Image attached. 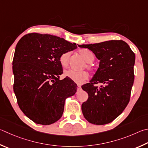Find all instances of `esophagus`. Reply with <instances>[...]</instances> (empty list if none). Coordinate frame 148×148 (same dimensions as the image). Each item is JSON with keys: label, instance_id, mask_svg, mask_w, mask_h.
Returning <instances> with one entry per match:
<instances>
[{"label": "esophagus", "instance_id": "34e87169", "mask_svg": "<svg viewBox=\"0 0 148 148\" xmlns=\"http://www.w3.org/2000/svg\"><path fill=\"white\" fill-rule=\"evenodd\" d=\"M81 86H80V85H77V90H80V89H81Z\"/></svg>", "mask_w": 148, "mask_h": 148}]
</instances>
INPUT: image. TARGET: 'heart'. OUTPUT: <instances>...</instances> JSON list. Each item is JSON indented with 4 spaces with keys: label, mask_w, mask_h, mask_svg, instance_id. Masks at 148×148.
Here are the masks:
<instances>
[{
    "label": "heart",
    "mask_w": 148,
    "mask_h": 148,
    "mask_svg": "<svg viewBox=\"0 0 148 148\" xmlns=\"http://www.w3.org/2000/svg\"><path fill=\"white\" fill-rule=\"evenodd\" d=\"M78 52L79 54L87 62V68L88 69H92L90 63L94 61V59H95V56H94L93 53L87 49H80L79 50ZM70 56H71V53L65 52L60 56V62L61 65L63 67H66L68 66ZM64 75H65V77H69V78L72 79L74 82L78 83V84H82L85 80H87L88 77V74L86 71L77 72L71 69L66 71L65 73H64Z\"/></svg>",
    "instance_id": "b5f03b06"
}]
</instances>
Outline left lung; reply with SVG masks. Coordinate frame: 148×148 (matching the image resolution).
I'll use <instances>...</instances> for the list:
<instances>
[{
    "label": "left lung",
    "mask_w": 148,
    "mask_h": 148,
    "mask_svg": "<svg viewBox=\"0 0 148 148\" xmlns=\"http://www.w3.org/2000/svg\"><path fill=\"white\" fill-rule=\"evenodd\" d=\"M78 47L88 48L100 60L90 83L82 86L88 95V100L82 105L83 114L93 124H107L119 116L130 101L135 55L122 40ZM98 82L103 84L100 88L93 85Z\"/></svg>",
    "instance_id": "8db88e82"
}]
</instances>
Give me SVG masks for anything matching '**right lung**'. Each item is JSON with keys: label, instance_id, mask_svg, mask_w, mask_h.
Masks as SVG:
<instances>
[{"label": "right lung", "instance_id": "add662e5", "mask_svg": "<svg viewBox=\"0 0 148 148\" xmlns=\"http://www.w3.org/2000/svg\"><path fill=\"white\" fill-rule=\"evenodd\" d=\"M63 38L32 33L17 44L13 60V90L21 111L35 123L50 125L62 116L66 98L76 92L74 82L60 80V58L77 48Z\"/></svg>", "mask_w": 148, "mask_h": 148}]
</instances>
